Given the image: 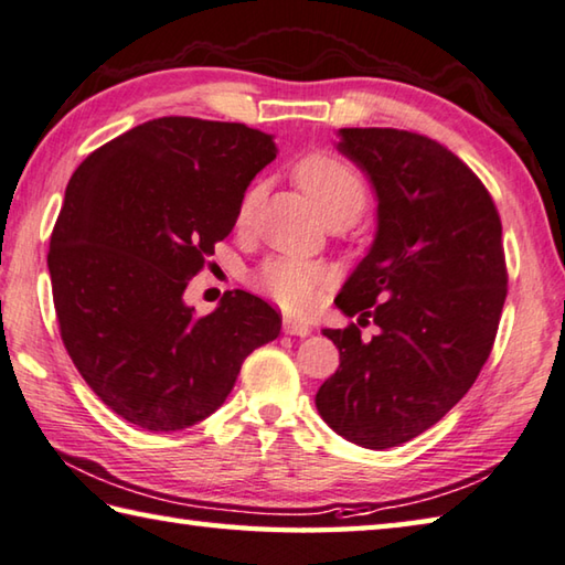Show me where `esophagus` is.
<instances>
[{
	"label": "esophagus",
	"instance_id": "esophagus-1",
	"mask_svg": "<svg viewBox=\"0 0 565 565\" xmlns=\"http://www.w3.org/2000/svg\"><path fill=\"white\" fill-rule=\"evenodd\" d=\"M282 330L288 334H298V338H308V334L312 332V324L302 322V320H295V318H285Z\"/></svg>",
	"mask_w": 565,
	"mask_h": 565
}]
</instances>
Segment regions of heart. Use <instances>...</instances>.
I'll return each instance as SVG.
<instances>
[{"label":"heart","mask_w":565,"mask_h":565,"mask_svg":"<svg viewBox=\"0 0 565 565\" xmlns=\"http://www.w3.org/2000/svg\"><path fill=\"white\" fill-rule=\"evenodd\" d=\"M295 181L310 195L324 221L354 223L364 213L370 201L367 181L358 166L344 161L330 151H315L300 158L295 166ZM263 201V185L253 183L237 201L235 225L247 227L253 223L257 205ZM322 270L315 263L298 257H267L250 273L253 288L290 312H308L318 300V285Z\"/></svg>","instance_id":"heart-1"}]
</instances>
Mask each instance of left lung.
I'll list each match as a JSON object with an SVG mask.
<instances>
[{"label": "left lung", "mask_w": 565, "mask_h": 565, "mask_svg": "<svg viewBox=\"0 0 565 565\" xmlns=\"http://www.w3.org/2000/svg\"><path fill=\"white\" fill-rule=\"evenodd\" d=\"M340 151L380 198L372 250L334 305L360 318L322 330L340 367L320 417L360 447L390 449L434 427L477 382L507 300L501 217L479 175L429 136L342 128ZM381 334L367 343L360 327Z\"/></svg>", "instance_id": "obj_1"}]
</instances>
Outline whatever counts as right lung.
I'll use <instances>...</instances> for the list:
<instances>
[{
    "mask_svg": "<svg viewBox=\"0 0 565 565\" xmlns=\"http://www.w3.org/2000/svg\"><path fill=\"white\" fill-rule=\"evenodd\" d=\"M273 158L257 128L163 116L96 148L68 181L46 255L58 332L96 397L136 427L211 417L247 354L280 334V315L245 290L203 318L183 302Z\"/></svg>",
    "mask_w": 565,
    "mask_h": 565,
    "instance_id": "1",
    "label": "right lung"
}]
</instances>
